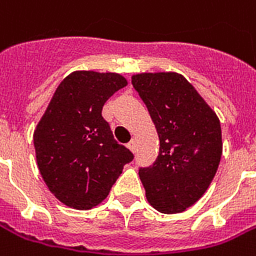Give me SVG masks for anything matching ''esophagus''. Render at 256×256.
Instances as JSON below:
<instances>
[{"mask_svg": "<svg viewBox=\"0 0 256 256\" xmlns=\"http://www.w3.org/2000/svg\"><path fill=\"white\" fill-rule=\"evenodd\" d=\"M128 150L132 151V152H135V140L134 139H132V142L128 143Z\"/></svg>", "mask_w": 256, "mask_h": 256, "instance_id": "1", "label": "esophagus"}]
</instances>
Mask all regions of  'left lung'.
Masks as SVG:
<instances>
[{
  "mask_svg": "<svg viewBox=\"0 0 256 256\" xmlns=\"http://www.w3.org/2000/svg\"><path fill=\"white\" fill-rule=\"evenodd\" d=\"M132 82L160 140L156 162L139 170L147 201L160 213H182L200 200L217 172L220 120L182 74L143 72L132 74Z\"/></svg>",
  "mask_w": 256,
  "mask_h": 256,
  "instance_id": "obj_1",
  "label": "left lung"
}]
</instances>
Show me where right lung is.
Instances as JSON below:
<instances>
[{
  "mask_svg": "<svg viewBox=\"0 0 256 256\" xmlns=\"http://www.w3.org/2000/svg\"><path fill=\"white\" fill-rule=\"evenodd\" d=\"M126 85L120 74L74 70L56 88L36 124L39 171L64 205L78 210L97 206L132 160V151L114 139L101 114L106 100Z\"/></svg>",
  "mask_w": 256,
  "mask_h": 256,
  "instance_id": "1",
  "label": "right lung"
}]
</instances>
